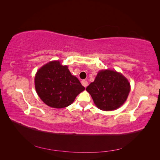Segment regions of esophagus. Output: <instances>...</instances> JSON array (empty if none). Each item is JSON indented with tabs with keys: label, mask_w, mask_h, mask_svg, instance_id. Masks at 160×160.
<instances>
[{
	"label": "esophagus",
	"mask_w": 160,
	"mask_h": 160,
	"mask_svg": "<svg viewBox=\"0 0 160 160\" xmlns=\"http://www.w3.org/2000/svg\"><path fill=\"white\" fill-rule=\"evenodd\" d=\"M81 84L83 85V86H84L85 88H86V87L88 85V82L85 80H83V81H81Z\"/></svg>",
	"instance_id": "34e87169"
}]
</instances>
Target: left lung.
Here are the masks:
<instances>
[{"instance_id": "obj_1", "label": "left lung", "mask_w": 160, "mask_h": 160, "mask_svg": "<svg viewBox=\"0 0 160 160\" xmlns=\"http://www.w3.org/2000/svg\"><path fill=\"white\" fill-rule=\"evenodd\" d=\"M86 90L99 109L112 111L119 108L126 101L130 84L125 77L118 72L100 71Z\"/></svg>"}]
</instances>
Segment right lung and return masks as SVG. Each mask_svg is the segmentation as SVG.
Returning a JSON list of instances; mask_svg holds the SVG:
<instances>
[{
  "instance_id": "add662e5",
  "label": "right lung",
  "mask_w": 160,
  "mask_h": 160,
  "mask_svg": "<svg viewBox=\"0 0 160 160\" xmlns=\"http://www.w3.org/2000/svg\"><path fill=\"white\" fill-rule=\"evenodd\" d=\"M38 95L46 105L54 108H63L73 102L76 97L85 90L67 66L59 61H51L42 66L35 78Z\"/></svg>"
}]
</instances>
